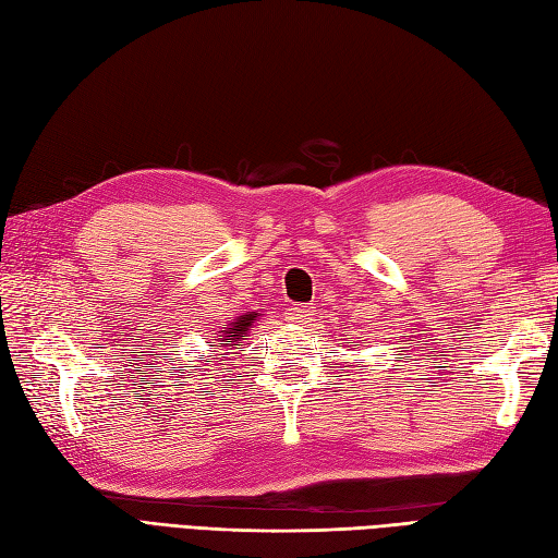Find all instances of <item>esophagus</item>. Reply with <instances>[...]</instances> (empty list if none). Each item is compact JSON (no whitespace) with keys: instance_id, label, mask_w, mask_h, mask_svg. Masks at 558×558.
Here are the masks:
<instances>
[{"instance_id":"34e87169","label":"esophagus","mask_w":558,"mask_h":558,"mask_svg":"<svg viewBox=\"0 0 558 558\" xmlns=\"http://www.w3.org/2000/svg\"><path fill=\"white\" fill-rule=\"evenodd\" d=\"M313 315V307L311 305H291L287 311V319L295 322V325H305L307 319Z\"/></svg>"}]
</instances>
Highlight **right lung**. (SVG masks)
Listing matches in <instances>:
<instances>
[{
    "instance_id": "right-lung-1",
    "label": "right lung",
    "mask_w": 558,
    "mask_h": 558,
    "mask_svg": "<svg viewBox=\"0 0 558 558\" xmlns=\"http://www.w3.org/2000/svg\"><path fill=\"white\" fill-rule=\"evenodd\" d=\"M257 317V313L255 315H241V317H236L231 322V325H227V327H221V331H225V341H229L227 345H241V339H243V333H247V329H251V325H253V319Z\"/></svg>"
}]
</instances>
